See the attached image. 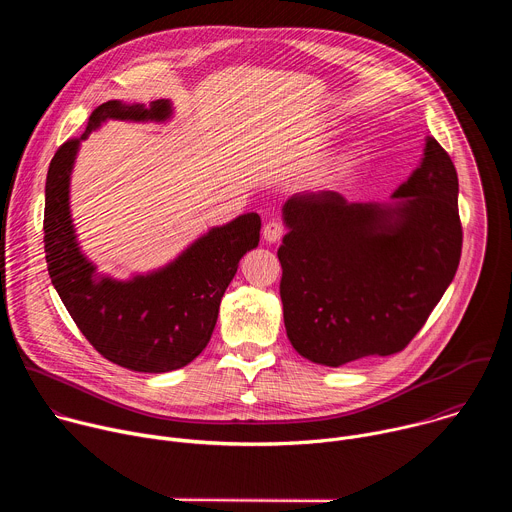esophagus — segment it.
I'll return each mask as SVG.
<instances>
[{
  "label": "esophagus",
  "mask_w": 512,
  "mask_h": 512,
  "mask_svg": "<svg viewBox=\"0 0 512 512\" xmlns=\"http://www.w3.org/2000/svg\"><path fill=\"white\" fill-rule=\"evenodd\" d=\"M283 233H285V229H283V225L281 223H277V221H269L265 227H263V239L271 245V243H277L281 237H283Z\"/></svg>",
  "instance_id": "obj_1"
}]
</instances>
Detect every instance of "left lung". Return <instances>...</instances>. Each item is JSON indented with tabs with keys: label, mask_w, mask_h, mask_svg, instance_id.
<instances>
[{
	"label": "left lung",
	"mask_w": 512,
	"mask_h": 512,
	"mask_svg": "<svg viewBox=\"0 0 512 512\" xmlns=\"http://www.w3.org/2000/svg\"><path fill=\"white\" fill-rule=\"evenodd\" d=\"M281 212L285 332L324 367L403 350L460 263L458 174L433 137L391 202H348L320 190L294 194Z\"/></svg>",
	"instance_id": "8db88e82"
}]
</instances>
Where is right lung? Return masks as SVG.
Listing matches in <instances>:
<instances>
[{
	"label": "right lung",
	"instance_id": "right-lung-1",
	"mask_svg": "<svg viewBox=\"0 0 512 512\" xmlns=\"http://www.w3.org/2000/svg\"><path fill=\"white\" fill-rule=\"evenodd\" d=\"M168 99L148 107L121 101L99 105L79 139H68L54 154L46 176L44 251L54 289L85 338L107 360L137 373H170L186 367L208 344L218 306L241 257L259 245L257 212L212 227L168 265L113 279L81 251L70 214V174L87 139L109 119H172Z\"/></svg>",
	"mask_w": 512,
	"mask_h": 512
}]
</instances>
